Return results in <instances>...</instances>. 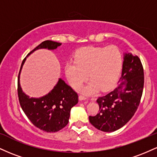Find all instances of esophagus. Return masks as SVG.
Segmentation results:
<instances>
[{
	"mask_svg": "<svg viewBox=\"0 0 157 157\" xmlns=\"http://www.w3.org/2000/svg\"><path fill=\"white\" fill-rule=\"evenodd\" d=\"M79 100H87V97L84 95H80L79 96Z\"/></svg>",
	"mask_w": 157,
	"mask_h": 157,
	"instance_id": "1",
	"label": "esophagus"
}]
</instances>
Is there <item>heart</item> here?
<instances>
[{
	"mask_svg": "<svg viewBox=\"0 0 157 157\" xmlns=\"http://www.w3.org/2000/svg\"><path fill=\"white\" fill-rule=\"evenodd\" d=\"M122 66V55L116 46H87L77 50L74 61L66 63L65 75L74 89H78L88 80L89 75L91 81L81 91L91 94L100 89H111L117 80Z\"/></svg>",
	"mask_w": 157,
	"mask_h": 157,
	"instance_id": "b5f03b06",
	"label": "heart"
}]
</instances>
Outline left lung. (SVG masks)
<instances>
[{
  "label": "left lung",
  "instance_id": "obj_1",
  "mask_svg": "<svg viewBox=\"0 0 157 157\" xmlns=\"http://www.w3.org/2000/svg\"><path fill=\"white\" fill-rule=\"evenodd\" d=\"M144 86L141 60L131 53L124 55L122 75L112 91L97 100L99 112L89 116V121L98 130L115 131L124 126L137 110Z\"/></svg>",
  "mask_w": 157,
  "mask_h": 157
}]
</instances>
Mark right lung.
<instances>
[{"mask_svg":"<svg viewBox=\"0 0 157 157\" xmlns=\"http://www.w3.org/2000/svg\"><path fill=\"white\" fill-rule=\"evenodd\" d=\"M60 43L45 40L28 54L40 48L54 50ZM26 57L23 59L17 79V94L23 112L34 125L46 132H57L68 124L71 108L78 102V95L64 80L59 79L54 89L48 94L40 97H29L22 91L20 84V74Z\"/></svg>","mask_w":157,"mask_h":157,"instance_id":"1","label":"right lung"}]
</instances>
